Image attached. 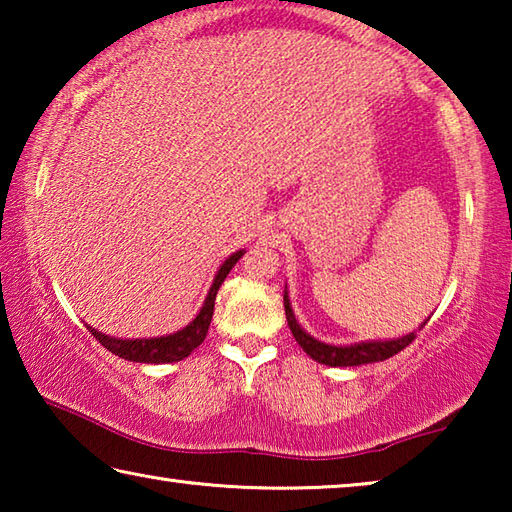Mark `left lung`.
Instances as JSON below:
<instances>
[{
	"label": "left lung",
	"instance_id": "obj_1",
	"mask_svg": "<svg viewBox=\"0 0 512 512\" xmlns=\"http://www.w3.org/2000/svg\"><path fill=\"white\" fill-rule=\"evenodd\" d=\"M284 311H287V323L293 334V339L298 341V345L305 350L311 359L318 363H325V366H334V368H348V366H363V363H375V361H386L391 359L393 354L404 350L409 345L418 329L424 327V323L415 329V332H409L406 336H400V339H388V341H359V343H350V345H332V343H323L314 339V336L307 334L305 329L300 327L296 320V314L291 309V300H289V291L284 289Z\"/></svg>",
	"mask_w": 512,
	"mask_h": 512
}]
</instances>
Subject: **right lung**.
<instances>
[{"label": "right lung", "mask_w": 512, "mask_h": 512, "mask_svg": "<svg viewBox=\"0 0 512 512\" xmlns=\"http://www.w3.org/2000/svg\"><path fill=\"white\" fill-rule=\"evenodd\" d=\"M246 250L241 248L237 253H232L225 262L219 266V271L214 275V282L210 291H207V298L203 302L201 311H198L196 318L192 323H187L183 329L178 332L167 334V336H153V339H117V336H108L99 332L88 325L90 332L94 334L103 348L110 350L112 354H117L121 359L128 361H137V363H173V361H183L189 357L198 345L205 341L207 329H210L212 323V314H214V300H216V291L223 284L225 277L232 271L241 257H244Z\"/></svg>", "instance_id": "obj_1"}]
</instances>
